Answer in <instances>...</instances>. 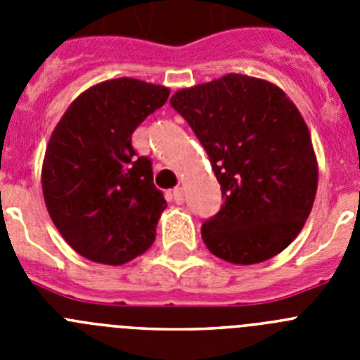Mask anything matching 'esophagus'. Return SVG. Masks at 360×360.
I'll use <instances>...</instances> for the list:
<instances>
[{
  "mask_svg": "<svg viewBox=\"0 0 360 360\" xmlns=\"http://www.w3.org/2000/svg\"><path fill=\"white\" fill-rule=\"evenodd\" d=\"M171 198H173L174 203H184V189L182 187H176V189H173V193H171Z\"/></svg>",
  "mask_w": 360,
  "mask_h": 360,
  "instance_id": "obj_1",
  "label": "esophagus"
}]
</instances>
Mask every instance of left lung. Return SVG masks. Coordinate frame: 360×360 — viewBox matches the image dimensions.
Segmentation results:
<instances>
[{"mask_svg": "<svg viewBox=\"0 0 360 360\" xmlns=\"http://www.w3.org/2000/svg\"><path fill=\"white\" fill-rule=\"evenodd\" d=\"M171 106L207 151L224 205L203 243L236 265L270 259L295 240L314 205L317 162L303 117L285 91L229 73L180 90Z\"/></svg>", "mask_w": 360, "mask_h": 360, "instance_id": "1", "label": "left lung"}]
</instances>
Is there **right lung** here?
<instances>
[{"mask_svg":"<svg viewBox=\"0 0 360 360\" xmlns=\"http://www.w3.org/2000/svg\"><path fill=\"white\" fill-rule=\"evenodd\" d=\"M167 97L164 86L136 79L101 82L70 104L50 136L44 203L66 243L91 262L122 265L155 241L167 203L131 135Z\"/></svg>","mask_w":360,"mask_h":360,"instance_id":"1","label":"right lung"}]
</instances>
